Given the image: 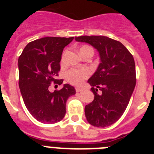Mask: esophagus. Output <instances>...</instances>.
I'll list each match as a JSON object with an SVG mask.
<instances>
[{"label": "esophagus", "instance_id": "obj_1", "mask_svg": "<svg viewBox=\"0 0 154 154\" xmlns=\"http://www.w3.org/2000/svg\"><path fill=\"white\" fill-rule=\"evenodd\" d=\"M75 91L77 92H82V91H84V89H82V88H76Z\"/></svg>", "mask_w": 154, "mask_h": 154}]
</instances>
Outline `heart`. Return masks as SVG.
Segmentation results:
<instances>
[{"mask_svg": "<svg viewBox=\"0 0 154 154\" xmlns=\"http://www.w3.org/2000/svg\"><path fill=\"white\" fill-rule=\"evenodd\" d=\"M85 51H90L92 54L94 53L92 48L88 45H84L81 48L80 53L85 52ZM65 52L64 53L62 58V62L65 59ZM90 75V71L88 69H72L69 70L65 74L66 79L74 85H80L82 83V82Z\"/></svg>", "mask_w": 154, "mask_h": 154, "instance_id": "heart-1", "label": "heart"}]
</instances>
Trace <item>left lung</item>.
<instances>
[{
	"instance_id": "left-lung-1",
	"label": "left lung",
	"mask_w": 154,
	"mask_h": 154,
	"mask_svg": "<svg viewBox=\"0 0 154 154\" xmlns=\"http://www.w3.org/2000/svg\"><path fill=\"white\" fill-rule=\"evenodd\" d=\"M98 50L101 63L88 80L94 100L85 107L87 121L96 127H106L123 116L136 85V67L131 53L119 41L106 36L75 37ZM100 91V93L97 91Z\"/></svg>"
}]
</instances>
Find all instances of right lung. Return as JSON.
<instances>
[{"mask_svg":"<svg viewBox=\"0 0 154 154\" xmlns=\"http://www.w3.org/2000/svg\"><path fill=\"white\" fill-rule=\"evenodd\" d=\"M72 38L45 37L29 42L18 58L19 88L24 103L35 119L44 123L62 120L66 112L67 99L75 94L73 86L65 84L60 90L49 91L51 83L61 85L58 79L64 48Z\"/></svg>","mask_w":154,"mask_h":154,"instance_id":"add662e5","label":"right lung"}]
</instances>
